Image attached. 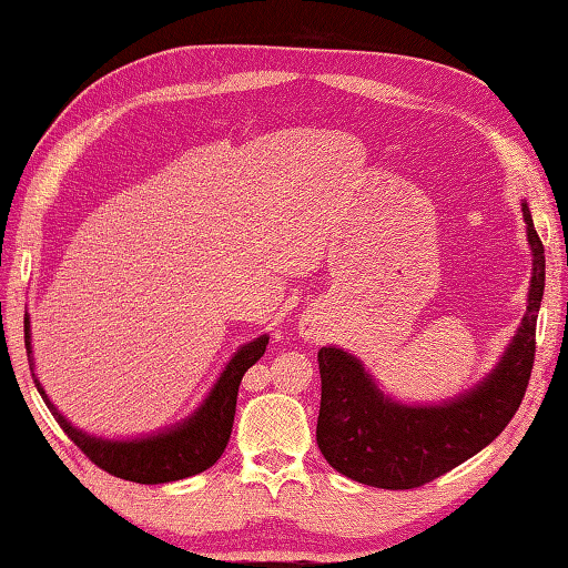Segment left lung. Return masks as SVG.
Segmentation results:
<instances>
[{"instance_id": "8db88e82", "label": "left lung", "mask_w": 568, "mask_h": 568, "mask_svg": "<svg viewBox=\"0 0 568 568\" xmlns=\"http://www.w3.org/2000/svg\"><path fill=\"white\" fill-rule=\"evenodd\" d=\"M532 277L527 312L500 361L452 400L407 405L385 395L361 358L322 346L317 444L329 466L364 486L407 490L429 484L498 437L520 407L535 364V329L545 295V246L523 202Z\"/></svg>"}]
</instances>
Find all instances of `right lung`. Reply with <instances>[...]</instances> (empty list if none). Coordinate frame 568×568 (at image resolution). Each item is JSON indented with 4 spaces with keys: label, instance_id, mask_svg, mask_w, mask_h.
<instances>
[{
    "label": "right lung",
    "instance_id": "1",
    "mask_svg": "<svg viewBox=\"0 0 568 568\" xmlns=\"http://www.w3.org/2000/svg\"><path fill=\"white\" fill-rule=\"evenodd\" d=\"M23 342H27L36 390L41 393L43 403L51 409L68 437L90 456V462L116 478L155 486L197 476L212 464H216V458L224 454L234 427L239 383L244 378V373L263 356L265 344H268V334H261L258 339L239 348L232 361L224 366L222 376L212 385L210 395L204 397L202 405L190 417L180 419L165 429L131 439H104L98 437V434L78 429L70 419H65L63 413L51 403V397H48L39 381V373H36L29 315L23 317Z\"/></svg>",
    "mask_w": 568,
    "mask_h": 568
}]
</instances>
